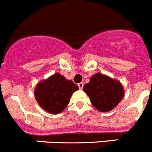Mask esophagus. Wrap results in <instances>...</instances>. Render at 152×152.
Masks as SVG:
<instances>
[{
	"label": "esophagus",
	"instance_id": "obj_1",
	"mask_svg": "<svg viewBox=\"0 0 152 152\" xmlns=\"http://www.w3.org/2000/svg\"><path fill=\"white\" fill-rule=\"evenodd\" d=\"M78 86H79V89H82V88H83V87H84V83H83V82H80V83L78 84Z\"/></svg>",
	"mask_w": 152,
	"mask_h": 152
}]
</instances>
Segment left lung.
<instances>
[{"label": "left lung", "mask_w": 152, "mask_h": 152, "mask_svg": "<svg viewBox=\"0 0 152 152\" xmlns=\"http://www.w3.org/2000/svg\"><path fill=\"white\" fill-rule=\"evenodd\" d=\"M83 91L89 96L93 105L102 112L112 110L121 101L124 91L120 82L96 73L85 84Z\"/></svg>", "instance_id": "left-lung-1"}]
</instances>
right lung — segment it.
I'll return each instance as SVG.
<instances>
[{
    "mask_svg": "<svg viewBox=\"0 0 152 152\" xmlns=\"http://www.w3.org/2000/svg\"><path fill=\"white\" fill-rule=\"evenodd\" d=\"M78 89L79 87L72 81L56 73L37 85L35 96L44 110L50 113H58L67 107L72 94Z\"/></svg>",
    "mask_w": 152,
    "mask_h": 152,
    "instance_id": "right-lung-1",
    "label": "right lung"
}]
</instances>
